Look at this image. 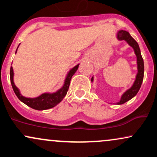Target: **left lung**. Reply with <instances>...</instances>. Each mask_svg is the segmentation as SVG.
I'll use <instances>...</instances> for the list:
<instances>
[{
	"label": "left lung",
	"instance_id": "obj_1",
	"mask_svg": "<svg viewBox=\"0 0 157 157\" xmlns=\"http://www.w3.org/2000/svg\"><path fill=\"white\" fill-rule=\"evenodd\" d=\"M117 37L119 40H125L129 46H131L134 48V53L136 56V63H137V74H136L134 84L132 85L130 89H128L123 93L120 101L117 102V105H122V104L125 103L136 96L140 87H141L144 77V61L137 42L131 37L128 32L125 31V30H120L117 34ZM93 80L94 77H91V82H93Z\"/></svg>",
	"mask_w": 157,
	"mask_h": 157
}]
</instances>
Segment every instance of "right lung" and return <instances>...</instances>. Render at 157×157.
<instances>
[{
	"mask_svg": "<svg viewBox=\"0 0 157 157\" xmlns=\"http://www.w3.org/2000/svg\"><path fill=\"white\" fill-rule=\"evenodd\" d=\"M18 46H17V48H18ZM17 48L16 49L15 53H17ZM79 65L80 64H77V66H75V67H73L68 71V73L66 77V79H65L63 86L58 91L54 93H44L41 95H40L39 97H35V98H28V97L22 96V94L20 92L19 89L16 87L15 83H14V71L12 66L10 68L11 84H12V89H13L14 92L15 93L17 98L21 102H23V103L26 104V105L29 106L30 108L33 109L39 110V111L49 109L55 107L58 103H60L63 100V99L64 98V97L66 95L68 88H69L70 81H71V77L77 71V68L79 67Z\"/></svg>",
	"mask_w": 157,
	"mask_h": 157,
	"instance_id": "obj_1",
	"label": "right lung"
}]
</instances>
